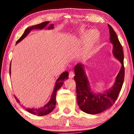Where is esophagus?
<instances>
[{
    "label": "esophagus",
    "instance_id": "1",
    "mask_svg": "<svg viewBox=\"0 0 134 134\" xmlns=\"http://www.w3.org/2000/svg\"><path fill=\"white\" fill-rule=\"evenodd\" d=\"M74 75H75V74H74V72L73 71H70L69 72V77L70 78H72L74 76Z\"/></svg>",
    "mask_w": 134,
    "mask_h": 134
}]
</instances>
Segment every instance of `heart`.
<instances>
[{"label": "heart", "instance_id": "heart-1", "mask_svg": "<svg viewBox=\"0 0 134 134\" xmlns=\"http://www.w3.org/2000/svg\"><path fill=\"white\" fill-rule=\"evenodd\" d=\"M98 33L97 31H94L92 33L88 34L84 38V41L87 44V52L88 53L92 52L93 49L94 45L95 42L98 38Z\"/></svg>", "mask_w": 134, "mask_h": 134}]
</instances>
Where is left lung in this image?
<instances>
[{"instance_id":"1","label":"left lung","mask_w":134,"mask_h":134,"mask_svg":"<svg viewBox=\"0 0 134 134\" xmlns=\"http://www.w3.org/2000/svg\"><path fill=\"white\" fill-rule=\"evenodd\" d=\"M108 26L109 28L110 41L113 45V53L122 64L120 71L116 76V82L112 89L102 94H96L93 93L90 91L83 65L78 64L74 69L78 104L82 111L88 114H98L112 107L118 97L124 82L125 70L123 48L112 27L110 25H108Z\"/></svg>"}]
</instances>
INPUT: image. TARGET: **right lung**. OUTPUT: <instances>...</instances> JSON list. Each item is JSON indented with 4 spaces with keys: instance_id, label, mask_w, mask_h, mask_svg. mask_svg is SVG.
<instances>
[{
    "instance_id": "right-lung-1",
    "label": "right lung",
    "mask_w": 134,
    "mask_h": 134,
    "mask_svg": "<svg viewBox=\"0 0 134 134\" xmlns=\"http://www.w3.org/2000/svg\"><path fill=\"white\" fill-rule=\"evenodd\" d=\"M49 23L48 21H45L44 22H42V23L37 24L36 25H34V26H31L30 27H28L27 29L25 30L24 33L22 35V36L20 37L18 41H16V44H18L19 41H21L22 39H24L25 37H26L28 34L30 32L31 30H32L33 29H42L44 28L45 26H47L48 24ZM53 28V26L52 24H51L49 27H48V29H52ZM11 63L10 65V74H11ZM68 76H69V72L67 71L64 72L63 74H62L61 75L59 76V78L57 79L56 82V85L55 86V89H54V90L52 93V95L51 96V98L50 99V101L47 104H46L45 106L42 107L41 108H36V109H29V108H26L25 110H26L27 112H29L32 114L36 115H38V116H44V115H47L48 113H49L50 112H52V111L53 110L54 108H55V105H56V92L61 87V86L63 85V84L64 83V81L65 80V79H67ZM15 98L16 100V101L18 102H19V101L18 100L17 98L15 96Z\"/></svg>"
}]
</instances>
